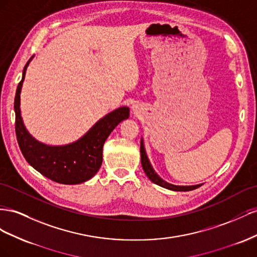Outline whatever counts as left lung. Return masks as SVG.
I'll list each match as a JSON object with an SVG mask.
<instances>
[{"label": "left lung", "mask_w": 257, "mask_h": 257, "mask_svg": "<svg viewBox=\"0 0 257 257\" xmlns=\"http://www.w3.org/2000/svg\"><path fill=\"white\" fill-rule=\"evenodd\" d=\"M140 152H141V164L143 167V170L145 172V174L148 175V178L155 183V184L161 186V187H165L168 189H171V190H175V192H188V190H193L196 189L198 187H200L202 184L199 185H193V186H178V185H172L169 184V183L165 182L163 179H160L158 175L156 174V172L154 171V169L152 168L149 158L146 156V153L144 150V145H143V141L141 140V148H140Z\"/></svg>", "instance_id": "left-lung-1"}]
</instances>
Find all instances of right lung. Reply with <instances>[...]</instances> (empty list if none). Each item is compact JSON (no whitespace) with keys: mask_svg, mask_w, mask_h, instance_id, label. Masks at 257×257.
I'll list each match as a JSON object with an SVG mask.
<instances>
[{"mask_svg":"<svg viewBox=\"0 0 257 257\" xmlns=\"http://www.w3.org/2000/svg\"><path fill=\"white\" fill-rule=\"evenodd\" d=\"M31 59L25 65L23 78L18 84L14 102L16 114L15 130L20 151L35 170L51 181L61 184H79L86 182L100 169L103 144L117 124L128 118L129 108L122 106L108 113L74 143L50 146L36 141L27 131L20 115V91L27 67Z\"/></svg>","mask_w":257,"mask_h":257,"instance_id":"right-lung-1","label":"right lung"}]
</instances>
